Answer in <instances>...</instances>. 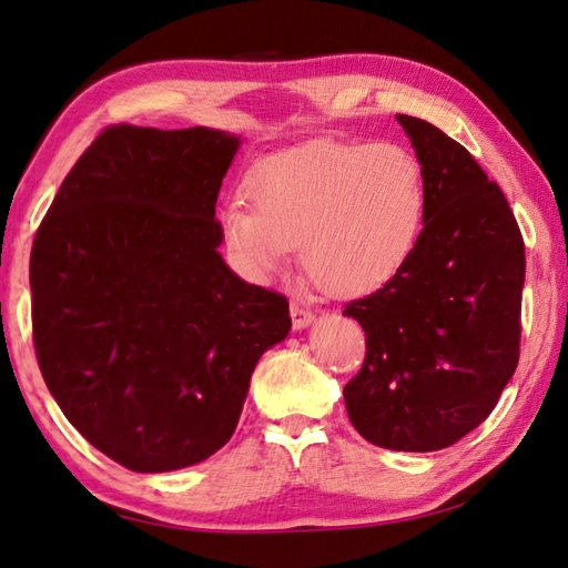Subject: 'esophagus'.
Here are the masks:
<instances>
[{"label":"esophagus","instance_id":"obj_1","mask_svg":"<svg viewBox=\"0 0 568 568\" xmlns=\"http://www.w3.org/2000/svg\"><path fill=\"white\" fill-rule=\"evenodd\" d=\"M291 317H293V327L295 329H303L307 327L315 320V313L311 311V307H305L301 303H293L291 305Z\"/></svg>","mask_w":568,"mask_h":568}]
</instances>
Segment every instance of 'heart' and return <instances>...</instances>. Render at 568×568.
Masks as SVG:
<instances>
[{
    "mask_svg": "<svg viewBox=\"0 0 568 568\" xmlns=\"http://www.w3.org/2000/svg\"><path fill=\"white\" fill-rule=\"evenodd\" d=\"M253 209L221 213L233 263L265 281L301 245L307 277L335 295L392 281L415 253L427 211L425 171L399 143H327L283 153L248 179Z\"/></svg>",
    "mask_w": 568,
    "mask_h": 568,
    "instance_id": "1",
    "label": "heart"
}]
</instances>
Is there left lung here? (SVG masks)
<instances>
[{
    "label": "left lung",
    "mask_w": 568,
    "mask_h": 568,
    "mask_svg": "<svg viewBox=\"0 0 568 568\" xmlns=\"http://www.w3.org/2000/svg\"><path fill=\"white\" fill-rule=\"evenodd\" d=\"M397 121L425 171V229L392 281L345 305L367 349L343 392L367 442L435 452L479 427L517 369L527 261L507 199L471 153L429 121Z\"/></svg>",
    "instance_id": "1"
}]
</instances>
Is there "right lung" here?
Wrapping results in <instances>:
<instances>
[{"mask_svg":"<svg viewBox=\"0 0 568 568\" xmlns=\"http://www.w3.org/2000/svg\"><path fill=\"white\" fill-rule=\"evenodd\" d=\"M225 131L113 123L41 221L29 261L41 377L67 419L131 471L209 459L257 359L291 333L285 295L223 263Z\"/></svg>","mask_w":568,"mask_h":568,"instance_id":"right-lung-1","label":"right lung"}]
</instances>
